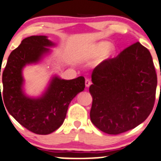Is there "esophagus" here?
<instances>
[{
	"mask_svg": "<svg viewBox=\"0 0 161 161\" xmlns=\"http://www.w3.org/2000/svg\"><path fill=\"white\" fill-rule=\"evenodd\" d=\"M91 84H92V81L89 80V79H86V80H85V86H86V87H88L89 86L91 85Z\"/></svg>",
	"mask_w": 161,
	"mask_h": 161,
	"instance_id": "esophagus-1",
	"label": "esophagus"
}]
</instances>
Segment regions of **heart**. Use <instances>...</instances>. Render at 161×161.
<instances>
[{
    "instance_id": "b5f03b06",
    "label": "heart",
    "mask_w": 161,
    "mask_h": 161,
    "mask_svg": "<svg viewBox=\"0 0 161 161\" xmlns=\"http://www.w3.org/2000/svg\"><path fill=\"white\" fill-rule=\"evenodd\" d=\"M115 48L113 45L106 41H102L93 46L92 53L93 56H101V61H106L114 56Z\"/></svg>"
}]
</instances>
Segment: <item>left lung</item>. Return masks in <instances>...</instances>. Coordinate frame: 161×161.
I'll return each mask as SVG.
<instances>
[{"label": "left lung", "instance_id": "left-lung-1", "mask_svg": "<svg viewBox=\"0 0 161 161\" xmlns=\"http://www.w3.org/2000/svg\"><path fill=\"white\" fill-rule=\"evenodd\" d=\"M92 81L91 120L105 133L134 129L153 109L157 77L150 51L140 42L97 66Z\"/></svg>", "mask_w": 161, "mask_h": 161}]
</instances>
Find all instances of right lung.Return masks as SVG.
Here are the masks:
<instances>
[{"mask_svg": "<svg viewBox=\"0 0 161 161\" xmlns=\"http://www.w3.org/2000/svg\"><path fill=\"white\" fill-rule=\"evenodd\" d=\"M55 46L47 36L25 38L11 53L3 71V99L8 112L25 128L39 135H47L60 127L70 102L85 87L82 76L64 80L54 75L39 97H29L25 93L24 67L40 62L50 53L49 47Z\"/></svg>", "mask_w": 161, "mask_h": 161, "instance_id": "add662e5", "label": "right lung"}]
</instances>
